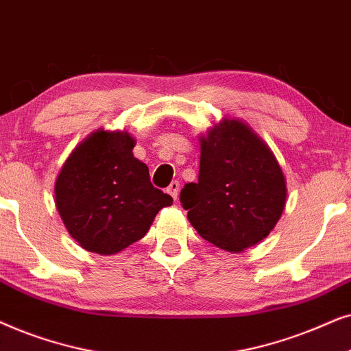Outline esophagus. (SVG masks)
<instances>
[{
    "label": "esophagus",
    "instance_id": "1",
    "mask_svg": "<svg viewBox=\"0 0 351 351\" xmlns=\"http://www.w3.org/2000/svg\"><path fill=\"white\" fill-rule=\"evenodd\" d=\"M167 193L171 195L173 200L178 199V193H180V183H178V181H171L170 186L167 188Z\"/></svg>",
    "mask_w": 351,
    "mask_h": 351
}]
</instances>
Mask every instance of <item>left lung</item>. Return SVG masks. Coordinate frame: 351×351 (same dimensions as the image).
Listing matches in <instances>:
<instances>
[{"mask_svg": "<svg viewBox=\"0 0 351 351\" xmlns=\"http://www.w3.org/2000/svg\"><path fill=\"white\" fill-rule=\"evenodd\" d=\"M180 202L200 237L228 252L258 244L281 218L286 181L269 147L239 120H224L200 139L197 183Z\"/></svg>", "mask_w": 351, "mask_h": 351, "instance_id": "obj_1", "label": "left lung"}]
</instances>
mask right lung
Wrapping results in <instances>:
<instances>
[{"mask_svg":"<svg viewBox=\"0 0 351 351\" xmlns=\"http://www.w3.org/2000/svg\"><path fill=\"white\" fill-rule=\"evenodd\" d=\"M127 132L93 133L67 158L56 181V207L85 250L112 255L146 234L173 199L154 188L146 163L133 157Z\"/></svg>","mask_w":351,"mask_h":351,"instance_id":"right-lung-1","label":"right lung"}]
</instances>
